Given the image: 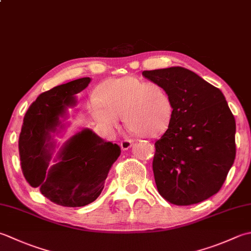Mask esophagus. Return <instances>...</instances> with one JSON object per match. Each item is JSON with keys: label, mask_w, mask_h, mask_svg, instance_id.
I'll return each instance as SVG.
<instances>
[{"label": "esophagus", "mask_w": 251, "mask_h": 251, "mask_svg": "<svg viewBox=\"0 0 251 251\" xmlns=\"http://www.w3.org/2000/svg\"><path fill=\"white\" fill-rule=\"evenodd\" d=\"M132 141L131 139H124V140H122L121 141V148L123 149V150H128L130 147H131V145H132Z\"/></svg>", "instance_id": "obj_1"}]
</instances>
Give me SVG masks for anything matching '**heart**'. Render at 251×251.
<instances>
[{"label":"heart","instance_id":"heart-1","mask_svg":"<svg viewBox=\"0 0 251 251\" xmlns=\"http://www.w3.org/2000/svg\"><path fill=\"white\" fill-rule=\"evenodd\" d=\"M95 98L89 111L98 125L109 132L119 127L122 116L132 134L152 138L168 128L173 113L164 87L135 76L104 80L97 87Z\"/></svg>","mask_w":251,"mask_h":251}]
</instances>
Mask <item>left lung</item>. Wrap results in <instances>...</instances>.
Here are the masks:
<instances>
[{
    "label": "left lung",
    "instance_id": "left-lung-1",
    "mask_svg": "<svg viewBox=\"0 0 251 251\" xmlns=\"http://www.w3.org/2000/svg\"><path fill=\"white\" fill-rule=\"evenodd\" d=\"M169 92L173 113L154 144L159 194L176 205L210 198L222 187L236 155L234 115L222 91L184 67L144 71Z\"/></svg>",
    "mask_w": 251,
    "mask_h": 251
}]
</instances>
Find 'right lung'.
Wrapping results in <instances>:
<instances>
[{
    "label": "right lung",
    "instance_id": "right-lung-1",
    "mask_svg": "<svg viewBox=\"0 0 251 251\" xmlns=\"http://www.w3.org/2000/svg\"><path fill=\"white\" fill-rule=\"evenodd\" d=\"M79 78L41 93L24 117L18 149L22 171L28 184L63 207H83L99 197L121 148L104 141L91 129H83L65 142L58 162L49 169L55 142L51 132L62 127L60 117L76 104L75 95L89 85Z\"/></svg>",
    "mask_w": 251,
    "mask_h": 251
}]
</instances>
